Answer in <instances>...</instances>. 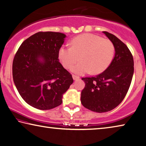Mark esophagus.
I'll list each match as a JSON object with an SVG mask.
<instances>
[{"label":"esophagus","instance_id":"34e87169","mask_svg":"<svg viewBox=\"0 0 146 146\" xmlns=\"http://www.w3.org/2000/svg\"><path fill=\"white\" fill-rule=\"evenodd\" d=\"M72 77H73V78L74 80H77V79H79V78H80V77H78V76L75 75H73Z\"/></svg>","mask_w":146,"mask_h":146}]
</instances>
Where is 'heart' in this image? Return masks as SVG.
Listing matches in <instances>:
<instances>
[{
	"label": "heart",
	"instance_id": "1",
	"mask_svg": "<svg viewBox=\"0 0 146 146\" xmlns=\"http://www.w3.org/2000/svg\"><path fill=\"white\" fill-rule=\"evenodd\" d=\"M71 47L62 46L58 50V57L66 69L80 61L71 68L73 72L82 75L92 71L100 73L105 71L112 62L115 47L109 40L92 34L76 36L71 41Z\"/></svg>",
	"mask_w": 146,
	"mask_h": 146
}]
</instances>
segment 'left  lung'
Listing matches in <instances>:
<instances>
[{
  "label": "left lung",
  "mask_w": 146,
  "mask_h": 146,
  "mask_svg": "<svg viewBox=\"0 0 146 146\" xmlns=\"http://www.w3.org/2000/svg\"><path fill=\"white\" fill-rule=\"evenodd\" d=\"M103 33L115 47V56L108 68L95 77L82 78L85 83L81 103L93 112H108L118 106L125 97L134 73L133 57L129 48L116 36Z\"/></svg>",
  "instance_id": "8db88e82"
}]
</instances>
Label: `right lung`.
I'll use <instances>...</instances> for the list:
<instances>
[{
	"mask_svg": "<svg viewBox=\"0 0 146 146\" xmlns=\"http://www.w3.org/2000/svg\"><path fill=\"white\" fill-rule=\"evenodd\" d=\"M66 36L60 32H37L23 41L13 58L15 86L25 102L37 109L60 105L63 94L73 82L58 59Z\"/></svg>",
	"mask_w": 146,
	"mask_h": 146,
	"instance_id": "add662e5",
	"label": "right lung"
}]
</instances>
